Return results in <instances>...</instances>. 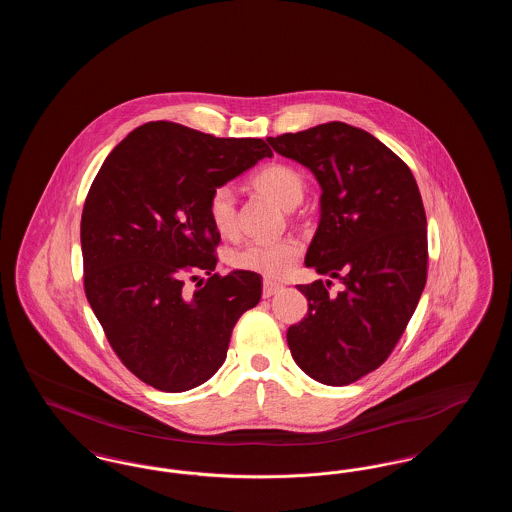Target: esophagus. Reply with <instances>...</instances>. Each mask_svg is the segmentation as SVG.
Here are the masks:
<instances>
[{
    "label": "esophagus",
    "instance_id": "obj_1",
    "mask_svg": "<svg viewBox=\"0 0 512 512\" xmlns=\"http://www.w3.org/2000/svg\"><path fill=\"white\" fill-rule=\"evenodd\" d=\"M280 290H282V286L272 282V280H265L263 282V297H270V295H274V293L280 292Z\"/></svg>",
    "mask_w": 512,
    "mask_h": 512
}]
</instances>
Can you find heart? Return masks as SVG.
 Returning a JSON list of instances; mask_svg holds the SVG:
<instances>
[{
	"instance_id": "obj_1",
	"label": "heart",
	"mask_w": 512,
	"mask_h": 512,
	"mask_svg": "<svg viewBox=\"0 0 512 512\" xmlns=\"http://www.w3.org/2000/svg\"><path fill=\"white\" fill-rule=\"evenodd\" d=\"M251 186L274 199L280 207L293 209L305 195V178L286 163H270L251 176ZM207 215L213 228L230 236L236 230V197L230 186L215 188L207 201ZM301 255V244L293 238L272 242H247L230 253V265L238 270L282 278Z\"/></svg>"
}]
</instances>
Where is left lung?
I'll return each mask as SVG.
<instances>
[{
  "instance_id": "8db88e82",
  "label": "left lung",
  "mask_w": 512,
  "mask_h": 512,
  "mask_svg": "<svg viewBox=\"0 0 512 512\" xmlns=\"http://www.w3.org/2000/svg\"><path fill=\"white\" fill-rule=\"evenodd\" d=\"M317 176L320 222L305 265L338 278L297 286L307 317L288 328L293 361L313 380L347 386L384 365L413 317L428 274V230L411 169L345 122L267 138Z\"/></svg>"
}]
</instances>
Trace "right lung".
I'll use <instances>...</instances> for the list:
<instances>
[{"mask_svg": "<svg viewBox=\"0 0 512 512\" xmlns=\"http://www.w3.org/2000/svg\"><path fill=\"white\" fill-rule=\"evenodd\" d=\"M270 155L261 138L147 122L96 174L80 220L84 292L122 365L147 386L180 393L207 382L259 303V274L215 272L220 234L207 201ZM199 271L208 280L190 291Z\"/></svg>", "mask_w": 512, "mask_h": 512, "instance_id": "obj_1", "label": "right lung"}]
</instances>
